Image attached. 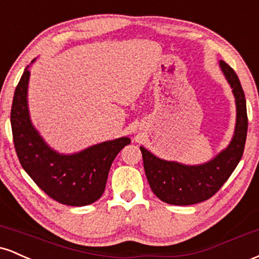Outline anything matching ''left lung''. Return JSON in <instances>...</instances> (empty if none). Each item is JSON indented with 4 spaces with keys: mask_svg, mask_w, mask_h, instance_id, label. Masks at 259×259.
<instances>
[{
    "mask_svg": "<svg viewBox=\"0 0 259 259\" xmlns=\"http://www.w3.org/2000/svg\"><path fill=\"white\" fill-rule=\"evenodd\" d=\"M221 68L233 89L237 111L235 135L227 150L206 164L183 165L157 158L140 147L151 190L165 203L189 206L208 200L224 185L241 159L248 126L245 94L233 68L224 61H221Z\"/></svg>",
    "mask_w": 259,
    "mask_h": 259,
    "instance_id": "8db88e82",
    "label": "left lung"
}]
</instances>
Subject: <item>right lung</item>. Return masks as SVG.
Segmentation results:
<instances>
[{"label":"right lung","instance_id":"add662e5","mask_svg":"<svg viewBox=\"0 0 259 259\" xmlns=\"http://www.w3.org/2000/svg\"><path fill=\"white\" fill-rule=\"evenodd\" d=\"M29 76L26 68L14 91L11 109L14 148L20 164L52 200L75 207L94 203L105 191L113 160L130 144V139L102 142L72 156L55 152L31 125L26 103Z\"/></svg>","mask_w":259,"mask_h":259}]
</instances>
